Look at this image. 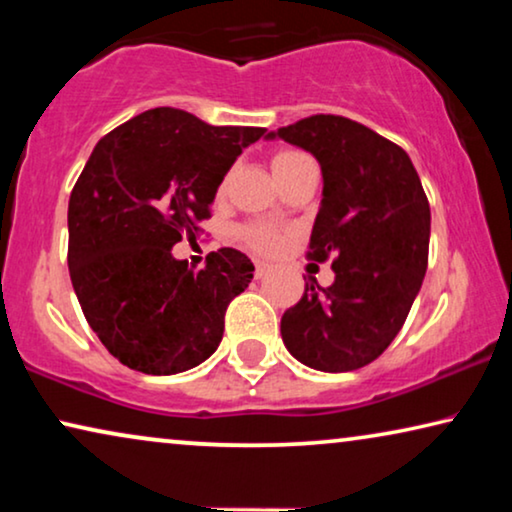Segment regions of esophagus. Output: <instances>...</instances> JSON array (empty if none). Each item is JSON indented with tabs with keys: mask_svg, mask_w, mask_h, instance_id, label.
I'll list each match as a JSON object with an SVG mask.
<instances>
[{
	"mask_svg": "<svg viewBox=\"0 0 512 512\" xmlns=\"http://www.w3.org/2000/svg\"><path fill=\"white\" fill-rule=\"evenodd\" d=\"M270 268L272 265L270 263H265V261H256V277L261 279V277H265L270 272Z\"/></svg>",
	"mask_w": 512,
	"mask_h": 512,
	"instance_id": "1",
	"label": "esophagus"
}]
</instances>
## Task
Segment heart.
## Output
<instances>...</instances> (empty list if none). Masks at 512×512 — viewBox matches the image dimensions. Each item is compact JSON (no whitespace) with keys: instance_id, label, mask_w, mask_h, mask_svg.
<instances>
[{"instance_id":"b5f03b06","label":"heart","mask_w":512,"mask_h":512,"mask_svg":"<svg viewBox=\"0 0 512 512\" xmlns=\"http://www.w3.org/2000/svg\"><path fill=\"white\" fill-rule=\"evenodd\" d=\"M305 160L310 158H307L303 151H296V149H279L272 153L270 165L279 184H282V181L289 177L300 163H305ZM228 184H230V174H226V177L221 179L219 188H216V195H219V198L221 195H226ZM240 240L247 244L249 249H254L256 254H275V251L282 249L286 240H289V230L270 221H251V223H244L240 228Z\"/></svg>"}]
</instances>
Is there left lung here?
<instances>
[{
  "label": "left lung",
  "mask_w": 512,
  "mask_h": 512,
  "mask_svg": "<svg viewBox=\"0 0 512 512\" xmlns=\"http://www.w3.org/2000/svg\"><path fill=\"white\" fill-rule=\"evenodd\" d=\"M282 137L310 151L324 198L307 258H333L335 282L307 279L282 317V340L300 363L324 373L368 366L391 345L429 265L431 209L408 153L345 116L317 114Z\"/></svg>",
  "instance_id": "left-lung-1"
}]
</instances>
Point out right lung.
Returning a JSON list of instances; mask_svg holds the SVG:
<instances>
[{
  "label": "right lung",
  "instance_id": "add662e5",
  "mask_svg": "<svg viewBox=\"0 0 512 512\" xmlns=\"http://www.w3.org/2000/svg\"><path fill=\"white\" fill-rule=\"evenodd\" d=\"M263 135L158 107L90 153L69 195V277L90 328L123 366L174 375L216 352L254 263L223 247L195 270L172 247L200 233L221 179Z\"/></svg>",
  "mask_w": 512,
  "mask_h": 512
}]
</instances>
